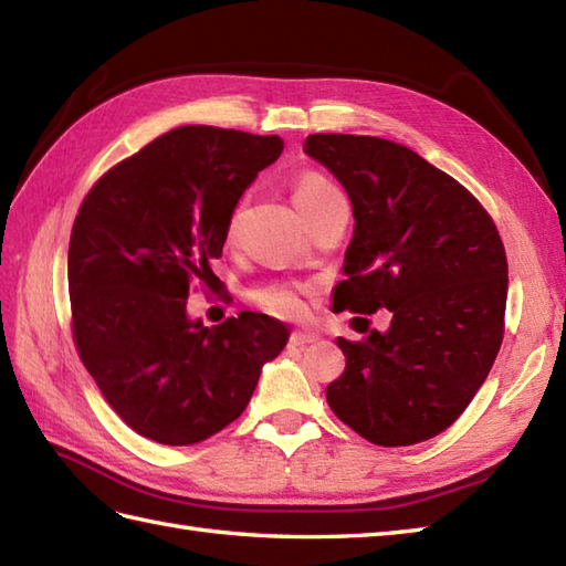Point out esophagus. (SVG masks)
I'll use <instances>...</instances> for the list:
<instances>
[{
  "label": "esophagus",
  "mask_w": 566,
  "mask_h": 566,
  "mask_svg": "<svg viewBox=\"0 0 566 566\" xmlns=\"http://www.w3.org/2000/svg\"><path fill=\"white\" fill-rule=\"evenodd\" d=\"M318 340V335L314 333V331H294L292 335H290V343L292 345H311V343H316Z\"/></svg>",
  "instance_id": "1"
}]
</instances>
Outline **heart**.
Here are the masks:
<instances>
[{
    "label": "heart",
    "mask_w": 566,
    "mask_h": 566,
    "mask_svg": "<svg viewBox=\"0 0 566 566\" xmlns=\"http://www.w3.org/2000/svg\"><path fill=\"white\" fill-rule=\"evenodd\" d=\"M340 195L338 187H335L328 177H323L321 172H302L296 179H294V187H292V197H294V203L296 209L304 213L314 211L316 207H321L323 201ZM238 213H240V207L233 211L231 216V231L233 226L238 221ZM255 304L264 311H270L272 316H282V318H296L304 314V298L302 294H298L294 286H286V284H268L262 286V290L255 292Z\"/></svg>",
    "instance_id": "b5f03b06"
}]
</instances>
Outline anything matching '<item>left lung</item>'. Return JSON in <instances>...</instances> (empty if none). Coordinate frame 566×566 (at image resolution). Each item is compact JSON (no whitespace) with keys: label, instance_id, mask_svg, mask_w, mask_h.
<instances>
[{"label":"left lung","instance_id":"left-lung-1","mask_svg":"<svg viewBox=\"0 0 566 566\" xmlns=\"http://www.w3.org/2000/svg\"><path fill=\"white\" fill-rule=\"evenodd\" d=\"M304 153L340 179L355 235L333 308L391 311V328L338 338L345 371L328 406L357 436L406 448L440 436L489 377L503 343L509 262L479 199L411 148L314 134Z\"/></svg>","mask_w":566,"mask_h":566}]
</instances>
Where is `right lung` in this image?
<instances>
[{"label": "right lung", "mask_w": 566, "mask_h": 566, "mask_svg": "<svg viewBox=\"0 0 566 566\" xmlns=\"http://www.w3.org/2000/svg\"><path fill=\"white\" fill-rule=\"evenodd\" d=\"M282 148L280 136L179 126L116 163L80 203L67 252L72 340L143 438L216 436L286 345L290 331L252 311L213 328L187 318L191 282L209 286L240 195Z\"/></svg>", "instance_id": "1"}]
</instances>
